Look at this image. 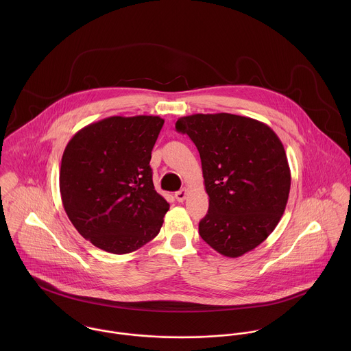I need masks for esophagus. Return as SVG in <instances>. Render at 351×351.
I'll list each match as a JSON object with an SVG mask.
<instances>
[{
  "label": "esophagus",
  "instance_id": "1",
  "mask_svg": "<svg viewBox=\"0 0 351 351\" xmlns=\"http://www.w3.org/2000/svg\"><path fill=\"white\" fill-rule=\"evenodd\" d=\"M186 196H188V189H185V188H184V189H181V191H178V192L174 195L176 200L178 201V202L185 201Z\"/></svg>",
  "mask_w": 351,
  "mask_h": 351
}]
</instances>
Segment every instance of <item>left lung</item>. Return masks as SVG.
<instances>
[{
    "label": "left lung",
    "instance_id": "1",
    "mask_svg": "<svg viewBox=\"0 0 351 351\" xmlns=\"http://www.w3.org/2000/svg\"><path fill=\"white\" fill-rule=\"evenodd\" d=\"M176 130L200 152L208 213L200 237L221 255L237 258L259 246L284 215L291 170L284 146L266 124L213 113L180 117Z\"/></svg>",
    "mask_w": 351,
    "mask_h": 351
}]
</instances>
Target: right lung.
Listing matches in <instances>:
<instances>
[{
  "label": "right lung",
  "instance_id": "1",
  "mask_svg": "<svg viewBox=\"0 0 351 351\" xmlns=\"http://www.w3.org/2000/svg\"><path fill=\"white\" fill-rule=\"evenodd\" d=\"M165 120L112 116L80 130L60 163L63 208L101 250L127 254L154 239L169 202L152 184L151 151Z\"/></svg>",
  "mask_w": 351,
  "mask_h": 351
}]
</instances>
